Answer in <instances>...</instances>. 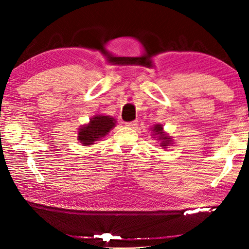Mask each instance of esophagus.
Here are the masks:
<instances>
[{
    "label": "esophagus",
    "mask_w": 249,
    "mask_h": 249,
    "mask_svg": "<svg viewBox=\"0 0 249 249\" xmlns=\"http://www.w3.org/2000/svg\"><path fill=\"white\" fill-rule=\"evenodd\" d=\"M126 126H128L130 128H135L137 125H138V121L135 120V121H131V122H127V123H125Z\"/></svg>",
    "instance_id": "34e87169"
}]
</instances>
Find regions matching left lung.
I'll use <instances>...</instances> for the list:
<instances>
[{"mask_svg": "<svg viewBox=\"0 0 249 249\" xmlns=\"http://www.w3.org/2000/svg\"><path fill=\"white\" fill-rule=\"evenodd\" d=\"M153 129H154L153 131H154L156 135H158V139L161 140V146H167L169 144V142H170V138L163 135L162 126L160 124H157L154 126V128Z\"/></svg>", "mask_w": 249, "mask_h": 249, "instance_id": "1", "label": "left lung"}]
</instances>
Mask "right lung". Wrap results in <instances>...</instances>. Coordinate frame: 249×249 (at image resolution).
I'll use <instances>...</instances> for the list:
<instances>
[{
	"mask_svg": "<svg viewBox=\"0 0 249 249\" xmlns=\"http://www.w3.org/2000/svg\"><path fill=\"white\" fill-rule=\"evenodd\" d=\"M115 126L113 118L106 115H95L89 120V123L78 131V140L83 145H91L93 142L103 138L107 135L111 128Z\"/></svg>",
	"mask_w": 249,
	"mask_h": 249,
	"instance_id": "obj_1",
	"label": "right lung"
}]
</instances>
